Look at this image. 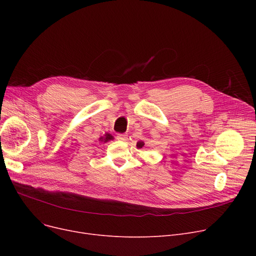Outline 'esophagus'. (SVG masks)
Segmentation results:
<instances>
[{"label": "esophagus", "mask_w": 256, "mask_h": 256, "mask_svg": "<svg viewBox=\"0 0 256 256\" xmlns=\"http://www.w3.org/2000/svg\"><path fill=\"white\" fill-rule=\"evenodd\" d=\"M117 139H118L119 141L126 142V141H128V135H126V134H118V135H117Z\"/></svg>", "instance_id": "esophagus-1"}]
</instances>
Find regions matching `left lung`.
<instances>
[{
	"label": "left lung",
	"instance_id": "obj_1",
	"mask_svg": "<svg viewBox=\"0 0 256 256\" xmlns=\"http://www.w3.org/2000/svg\"><path fill=\"white\" fill-rule=\"evenodd\" d=\"M144 146V142L143 141H139V142H137V148H142V147Z\"/></svg>",
	"mask_w": 256,
	"mask_h": 256
}]
</instances>
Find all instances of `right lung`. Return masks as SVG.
<instances>
[{
	"instance_id": "right-lung-1",
	"label": "right lung",
	"mask_w": 256,
	"mask_h": 256,
	"mask_svg": "<svg viewBox=\"0 0 256 256\" xmlns=\"http://www.w3.org/2000/svg\"><path fill=\"white\" fill-rule=\"evenodd\" d=\"M111 140H114V137L111 135V134H109V132H106L104 135V137H100V138L98 139V141H100V142H102V143H106V142H109V141H111Z\"/></svg>"
}]
</instances>
